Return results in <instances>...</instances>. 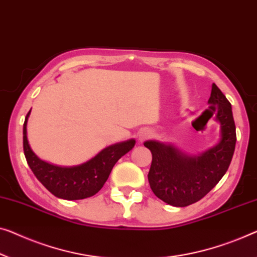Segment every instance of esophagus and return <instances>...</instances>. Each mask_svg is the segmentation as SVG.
Here are the masks:
<instances>
[{
    "instance_id": "obj_1",
    "label": "esophagus",
    "mask_w": 257,
    "mask_h": 257,
    "mask_svg": "<svg viewBox=\"0 0 257 257\" xmlns=\"http://www.w3.org/2000/svg\"><path fill=\"white\" fill-rule=\"evenodd\" d=\"M149 137H150V130L149 129H141L139 135H137V139H139V142L140 143H142V142H144L145 140H148Z\"/></svg>"
}]
</instances>
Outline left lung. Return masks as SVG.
I'll return each instance as SVG.
<instances>
[{
    "mask_svg": "<svg viewBox=\"0 0 257 257\" xmlns=\"http://www.w3.org/2000/svg\"><path fill=\"white\" fill-rule=\"evenodd\" d=\"M209 104H217L214 120L220 124V140L214 147L190 156L172 144L147 141L152 153L148 179L158 198L173 206H187L200 201L226 173L235 149L236 134L232 106L216 84Z\"/></svg>",
    "mask_w": 257,
    "mask_h": 257,
    "instance_id": "obj_1",
    "label": "left lung"
}]
</instances>
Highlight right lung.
Returning a JSON list of instances; mask_svg holds the SVG:
<instances>
[{"instance_id":"right-lung-1","label":"right lung","mask_w":257,"mask_h":257,"mask_svg":"<svg viewBox=\"0 0 257 257\" xmlns=\"http://www.w3.org/2000/svg\"><path fill=\"white\" fill-rule=\"evenodd\" d=\"M23 127V147L29 166L37 179L54 196L63 200H83L93 196L102 188L116 162L135 147V140L109 145L86 163L77 166H57L41 160L31 149L28 141V118Z\"/></svg>"}]
</instances>
